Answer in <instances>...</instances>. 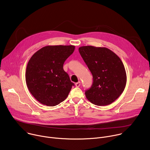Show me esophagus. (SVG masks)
<instances>
[{
  "label": "esophagus",
  "instance_id": "1",
  "mask_svg": "<svg viewBox=\"0 0 150 150\" xmlns=\"http://www.w3.org/2000/svg\"><path fill=\"white\" fill-rule=\"evenodd\" d=\"M80 85H81V82H79V81L76 82V83H75V86L76 87H79L80 86Z\"/></svg>",
  "mask_w": 150,
  "mask_h": 150
}]
</instances>
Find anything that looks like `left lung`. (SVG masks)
Wrapping results in <instances>:
<instances>
[{
  "mask_svg": "<svg viewBox=\"0 0 150 150\" xmlns=\"http://www.w3.org/2000/svg\"><path fill=\"white\" fill-rule=\"evenodd\" d=\"M79 52L93 77L92 86L85 91V96L97 105L110 104L126 87V74L122 60L105 47L82 46Z\"/></svg>",
  "mask_w": 150,
  "mask_h": 150,
  "instance_id": "1",
  "label": "left lung"
}]
</instances>
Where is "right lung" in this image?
<instances>
[{
	"instance_id": "obj_1",
	"label": "right lung",
	"mask_w": 150,
	"mask_h": 150,
	"mask_svg": "<svg viewBox=\"0 0 150 150\" xmlns=\"http://www.w3.org/2000/svg\"><path fill=\"white\" fill-rule=\"evenodd\" d=\"M75 46H47L36 52L27 64L25 80L33 96L40 103L54 106L65 100L74 83L63 70Z\"/></svg>"
}]
</instances>
